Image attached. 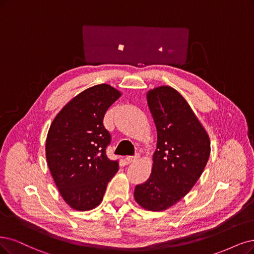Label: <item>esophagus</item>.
<instances>
[{
    "mask_svg": "<svg viewBox=\"0 0 254 254\" xmlns=\"http://www.w3.org/2000/svg\"><path fill=\"white\" fill-rule=\"evenodd\" d=\"M138 159H139V154H136L135 156H127V157L126 158V160H127V163H132V162L137 161Z\"/></svg>",
    "mask_w": 254,
    "mask_h": 254,
    "instance_id": "34e87169",
    "label": "esophagus"
}]
</instances>
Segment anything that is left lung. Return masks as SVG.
<instances>
[{"label":"left lung","mask_w":254,"mask_h":254,"mask_svg":"<svg viewBox=\"0 0 254 254\" xmlns=\"http://www.w3.org/2000/svg\"><path fill=\"white\" fill-rule=\"evenodd\" d=\"M157 128L152 174L136 185L135 201L142 208L163 211L179 202L199 180L210 155V140L181 94L161 86L146 94Z\"/></svg>","instance_id":"1"}]
</instances>
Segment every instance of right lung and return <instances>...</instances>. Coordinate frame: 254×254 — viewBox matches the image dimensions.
<instances>
[{"instance_id":"add662e5","label":"right lung","mask_w":254,"mask_h":254,"mask_svg":"<svg viewBox=\"0 0 254 254\" xmlns=\"http://www.w3.org/2000/svg\"><path fill=\"white\" fill-rule=\"evenodd\" d=\"M120 96L110 84H96L71 99L50 126L47 163L63 199L75 210L97 207L118 172V161L106 154L111 135L102 121Z\"/></svg>"}]
</instances>
